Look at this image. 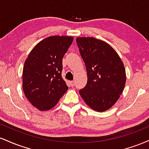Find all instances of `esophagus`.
I'll use <instances>...</instances> for the list:
<instances>
[{"instance_id":"34e87169","label":"esophagus","mask_w":149,"mask_h":149,"mask_svg":"<svg viewBox=\"0 0 149 149\" xmlns=\"http://www.w3.org/2000/svg\"><path fill=\"white\" fill-rule=\"evenodd\" d=\"M69 83H70V85H71V87H73L75 85V82L74 81H70Z\"/></svg>"}]
</instances>
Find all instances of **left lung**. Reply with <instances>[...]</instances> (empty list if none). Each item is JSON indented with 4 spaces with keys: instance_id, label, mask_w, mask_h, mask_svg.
Wrapping results in <instances>:
<instances>
[{
    "instance_id": "obj_1",
    "label": "left lung",
    "mask_w": 149,
    "mask_h": 149,
    "mask_svg": "<svg viewBox=\"0 0 149 149\" xmlns=\"http://www.w3.org/2000/svg\"><path fill=\"white\" fill-rule=\"evenodd\" d=\"M76 42L88 75L87 84L79 90L80 95L93 110L105 111L115 104L124 90L123 63L115 49L103 40L78 37Z\"/></svg>"
}]
</instances>
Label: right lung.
<instances>
[{"label":"right lung","mask_w":149,"mask_h":149,"mask_svg":"<svg viewBox=\"0 0 149 149\" xmlns=\"http://www.w3.org/2000/svg\"><path fill=\"white\" fill-rule=\"evenodd\" d=\"M73 38L54 36L43 39L31 51L24 65L25 96L40 111H47L58 103L68 90L61 77L62 59Z\"/></svg>","instance_id":"1"}]
</instances>
